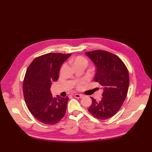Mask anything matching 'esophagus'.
Segmentation results:
<instances>
[{"instance_id": "34e87169", "label": "esophagus", "mask_w": 152, "mask_h": 152, "mask_svg": "<svg viewBox=\"0 0 152 152\" xmlns=\"http://www.w3.org/2000/svg\"><path fill=\"white\" fill-rule=\"evenodd\" d=\"M74 97L76 98H82L83 97V95L81 94H76L74 95Z\"/></svg>"}]
</instances>
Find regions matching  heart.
Listing matches in <instances>:
<instances>
[{
	"label": "heart",
	"mask_w": 152,
	"mask_h": 152,
	"mask_svg": "<svg viewBox=\"0 0 152 152\" xmlns=\"http://www.w3.org/2000/svg\"><path fill=\"white\" fill-rule=\"evenodd\" d=\"M70 61L73 64V65L75 66H76L77 65H84L86 66L87 65V63H88L87 60L84 57H83V56H81V55L77 56V57H75V58L71 60ZM84 83V81H83L79 83H78L77 85V88L79 89H81L82 87V84Z\"/></svg>",
	"instance_id": "b5f03b06"
}]
</instances>
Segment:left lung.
Segmentation results:
<instances>
[{
    "mask_svg": "<svg viewBox=\"0 0 152 152\" xmlns=\"http://www.w3.org/2000/svg\"><path fill=\"white\" fill-rule=\"evenodd\" d=\"M86 54L96 66L94 81L103 87V97L99 102L91 97L88 111L95 118L105 120L113 116L123 104L128 92L129 72L124 62L112 53L96 50Z\"/></svg>",
    "mask_w": 152,
    "mask_h": 152,
    "instance_id": "left-lung-1",
    "label": "left lung"
}]
</instances>
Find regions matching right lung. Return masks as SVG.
Listing matches in <instances>:
<instances>
[{
    "label": "right lung",
    "mask_w": 152,
    "mask_h": 152,
    "mask_svg": "<svg viewBox=\"0 0 152 152\" xmlns=\"http://www.w3.org/2000/svg\"><path fill=\"white\" fill-rule=\"evenodd\" d=\"M70 53H49L36 58L28 66L23 80V95L31 113L38 121L52 125L65 116L69 98L53 97L50 87L58 80L62 63Z\"/></svg>",
    "instance_id": "obj_1"
}]
</instances>
